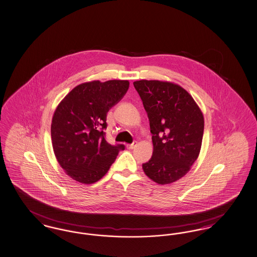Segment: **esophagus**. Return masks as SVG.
Masks as SVG:
<instances>
[{
	"instance_id": "1",
	"label": "esophagus",
	"mask_w": 257,
	"mask_h": 257,
	"mask_svg": "<svg viewBox=\"0 0 257 257\" xmlns=\"http://www.w3.org/2000/svg\"><path fill=\"white\" fill-rule=\"evenodd\" d=\"M137 144H138L137 142H134L133 144H127L126 146H127V148H128V149H133V148H135V147L137 146Z\"/></svg>"
}]
</instances>
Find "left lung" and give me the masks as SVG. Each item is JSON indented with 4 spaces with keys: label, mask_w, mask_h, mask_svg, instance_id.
Masks as SVG:
<instances>
[{
    "label": "left lung",
    "mask_w": 257,
    "mask_h": 257,
    "mask_svg": "<svg viewBox=\"0 0 257 257\" xmlns=\"http://www.w3.org/2000/svg\"><path fill=\"white\" fill-rule=\"evenodd\" d=\"M148 115L153 155L144 173L160 185L174 183L194 164L204 135V116L181 86L159 80L135 81Z\"/></svg>",
    "instance_id": "1"
}]
</instances>
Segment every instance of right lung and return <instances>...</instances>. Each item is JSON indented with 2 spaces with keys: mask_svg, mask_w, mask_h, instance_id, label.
<instances>
[{
  "mask_svg": "<svg viewBox=\"0 0 257 257\" xmlns=\"http://www.w3.org/2000/svg\"><path fill=\"white\" fill-rule=\"evenodd\" d=\"M129 81H92L76 86L56 108L52 122L55 157L73 180L92 184L106 174L123 144L105 139L107 113L128 91Z\"/></svg>",
  "mask_w": 257,
  "mask_h": 257,
  "instance_id": "1",
  "label": "right lung"
}]
</instances>
